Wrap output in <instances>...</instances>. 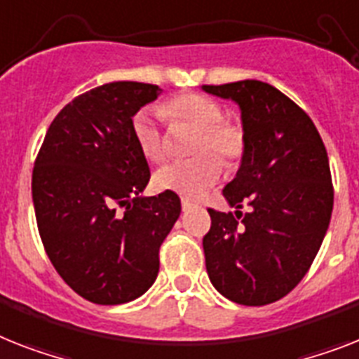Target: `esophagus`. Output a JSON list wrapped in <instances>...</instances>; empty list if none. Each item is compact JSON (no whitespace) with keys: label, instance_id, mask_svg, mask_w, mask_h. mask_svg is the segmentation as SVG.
I'll return each mask as SVG.
<instances>
[{"label":"esophagus","instance_id":"obj_1","mask_svg":"<svg viewBox=\"0 0 359 359\" xmlns=\"http://www.w3.org/2000/svg\"><path fill=\"white\" fill-rule=\"evenodd\" d=\"M182 209H183V212L189 211V209H192V201H189V200H182Z\"/></svg>","mask_w":359,"mask_h":359}]
</instances>
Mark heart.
Listing matches in <instances>:
<instances>
[{"mask_svg": "<svg viewBox=\"0 0 359 359\" xmlns=\"http://www.w3.org/2000/svg\"><path fill=\"white\" fill-rule=\"evenodd\" d=\"M163 115L172 123L189 124L198 135L192 144L196 158L189 161H174L154 174V185L159 191L174 192L185 198L201 196L211 189L222 174V165L235 167L245 150V135L240 124L226 123L224 109L216 100L205 95L187 93L168 100L161 108ZM132 135L144 158L161 161L165 156L161 130L158 121L148 109L133 115ZM218 155L219 158L215 159Z\"/></svg>", "mask_w": 359, "mask_h": 359, "instance_id": "heart-1", "label": "heart"}]
</instances>
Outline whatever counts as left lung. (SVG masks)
I'll return each mask as SVG.
<instances>
[{
  "instance_id": "1",
  "label": "left lung",
  "mask_w": 359,
  "mask_h": 359,
  "mask_svg": "<svg viewBox=\"0 0 359 359\" xmlns=\"http://www.w3.org/2000/svg\"><path fill=\"white\" fill-rule=\"evenodd\" d=\"M201 90L238 106L245 135L224 189L235 215L209 209L207 273L233 303H275L301 283L327 235L334 207L327 148L312 119L273 86L238 80ZM244 203L250 211L242 217Z\"/></svg>"
}]
</instances>
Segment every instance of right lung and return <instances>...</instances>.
<instances>
[{
	"mask_svg": "<svg viewBox=\"0 0 359 359\" xmlns=\"http://www.w3.org/2000/svg\"><path fill=\"white\" fill-rule=\"evenodd\" d=\"M161 91L123 80L80 95L56 115L34 163L32 203L47 257L95 304L130 303L152 286L159 248L182 212L174 192L141 196L150 170L132 119Z\"/></svg>",
	"mask_w": 359,
	"mask_h": 359,
	"instance_id": "obj_1",
	"label": "right lung"
}]
</instances>
